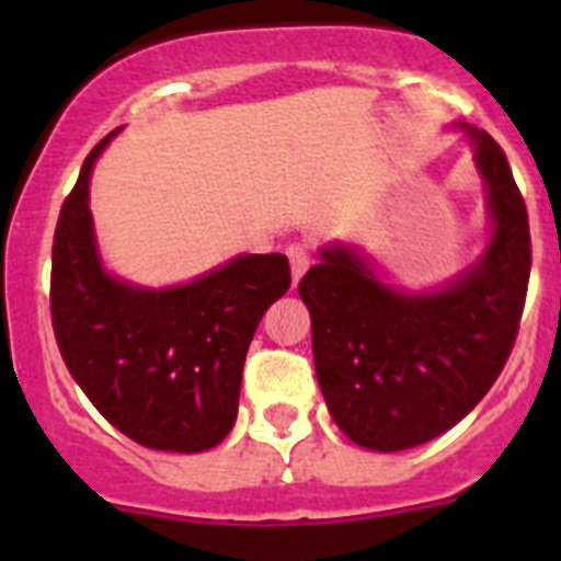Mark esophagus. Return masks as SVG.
Segmentation results:
<instances>
[{"mask_svg":"<svg viewBox=\"0 0 561 561\" xmlns=\"http://www.w3.org/2000/svg\"><path fill=\"white\" fill-rule=\"evenodd\" d=\"M286 255H289V264H291V280L297 284V280H300V275L309 270L311 250H309V244H304V241H295V244L286 247Z\"/></svg>","mask_w":561,"mask_h":561,"instance_id":"esophagus-1","label":"esophagus"}]
</instances>
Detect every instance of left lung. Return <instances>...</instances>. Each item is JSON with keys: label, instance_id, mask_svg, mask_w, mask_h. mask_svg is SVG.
Wrapping results in <instances>:
<instances>
[{"label": "left lung", "instance_id": "8db88e82", "mask_svg": "<svg viewBox=\"0 0 561 561\" xmlns=\"http://www.w3.org/2000/svg\"><path fill=\"white\" fill-rule=\"evenodd\" d=\"M485 182L492 241L453 284L410 295L348 247H325L297 291L331 419L354 444L399 453L438 438L489 393L517 340L531 232L503 148L463 126Z\"/></svg>", "mask_w": 561, "mask_h": 561}]
</instances>
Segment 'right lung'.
<instances>
[{"instance_id": "1", "label": "right lung", "mask_w": 561, "mask_h": 561, "mask_svg": "<svg viewBox=\"0 0 561 561\" xmlns=\"http://www.w3.org/2000/svg\"><path fill=\"white\" fill-rule=\"evenodd\" d=\"M64 199L53 238L49 314L58 351L98 413L148 449L205 453L238 415L247 348L264 311L291 284L280 252L238 255L185 286L140 289L101 264L89 173Z\"/></svg>"}]
</instances>
